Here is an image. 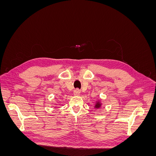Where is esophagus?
I'll list each match as a JSON object with an SVG mask.
<instances>
[{
	"mask_svg": "<svg viewBox=\"0 0 156 156\" xmlns=\"http://www.w3.org/2000/svg\"><path fill=\"white\" fill-rule=\"evenodd\" d=\"M80 93H81V90H80L79 89L77 88V89L74 90V91H73V94H74V95H75V96H78V95H79Z\"/></svg>",
	"mask_w": 156,
	"mask_h": 156,
	"instance_id": "esophagus-1",
	"label": "esophagus"
}]
</instances>
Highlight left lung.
<instances>
[{
  "mask_svg": "<svg viewBox=\"0 0 156 156\" xmlns=\"http://www.w3.org/2000/svg\"><path fill=\"white\" fill-rule=\"evenodd\" d=\"M100 107H101V103L100 102H98L96 104V105H95V107L96 108H100Z\"/></svg>",
  "mask_w": 156,
  "mask_h": 156,
  "instance_id": "obj_1",
  "label": "left lung"
}]
</instances>
